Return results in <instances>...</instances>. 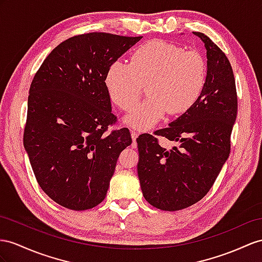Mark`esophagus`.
Masks as SVG:
<instances>
[{"mask_svg": "<svg viewBox=\"0 0 262 262\" xmlns=\"http://www.w3.org/2000/svg\"><path fill=\"white\" fill-rule=\"evenodd\" d=\"M130 135H132V138H133V142H134V146H135V142H136V138L138 137V135H139V134H138L137 132H135V130H132V132H130Z\"/></svg>", "mask_w": 262, "mask_h": 262, "instance_id": "obj_1", "label": "esophagus"}]
</instances>
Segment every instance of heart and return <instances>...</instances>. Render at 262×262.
<instances>
[{"label":"heart","instance_id":"b5f03b06","mask_svg":"<svg viewBox=\"0 0 262 262\" xmlns=\"http://www.w3.org/2000/svg\"><path fill=\"white\" fill-rule=\"evenodd\" d=\"M207 82L203 55L173 43L154 39L134 51L129 64L115 62L105 77L112 102L130 111L148 86L149 99L138 105L124 119L138 130H148L167 114L182 115L195 105Z\"/></svg>","mask_w":262,"mask_h":262}]
</instances>
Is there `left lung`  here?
I'll return each instance as SVG.
<instances>
[{
    "instance_id": "left-lung-1",
    "label": "left lung",
    "mask_w": 262,
    "mask_h": 262,
    "mask_svg": "<svg viewBox=\"0 0 262 262\" xmlns=\"http://www.w3.org/2000/svg\"><path fill=\"white\" fill-rule=\"evenodd\" d=\"M207 51V82L188 112L155 132L180 146L167 150L143 134L137 140V172L143 195L160 210L176 211L203 199L230 154L238 102L233 72L225 53L204 33L195 32Z\"/></svg>"
}]
</instances>
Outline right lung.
Here are the masks:
<instances>
[{
    "mask_svg": "<svg viewBox=\"0 0 262 262\" xmlns=\"http://www.w3.org/2000/svg\"><path fill=\"white\" fill-rule=\"evenodd\" d=\"M142 36L87 33L53 50L30 87L23 143L39 187L72 210L105 199L119 154L132 144L115 124L105 77Z\"/></svg>",
    "mask_w": 262,
    "mask_h": 262,
    "instance_id": "right-lung-1",
    "label": "right lung"
}]
</instances>
